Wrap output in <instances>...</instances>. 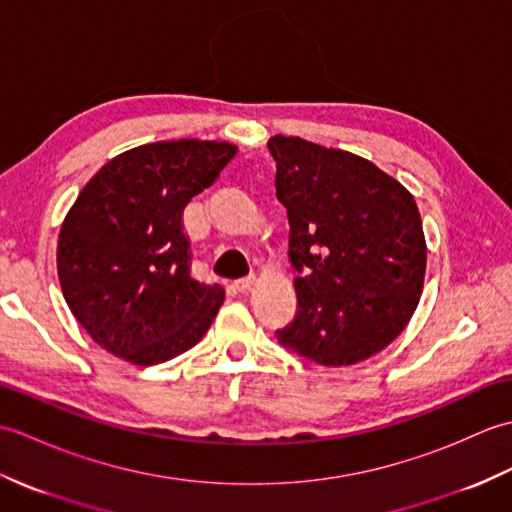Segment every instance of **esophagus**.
Returning a JSON list of instances; mask_svg holds the SVG:
<instances>
[{"label":"esophagus","mask_w":512,"mask_h":512,"mask_svg":"<svg viewBox=\"0 0 512 512\" xmlns=\"http://www.w3.org/2000/svg\"><path fill=\"white\" fill-rule=\"evenodd\" d=\"M255 277H246V279H239V281H235V290L237 292H248L250 288L255 286Z\"/></svg>","instance_id":"obj_1"}]
</instances>
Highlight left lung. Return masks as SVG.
<instances>
[{
  "instance_id": "obj_1",
  "label": "left lung",
  "mask_w": 512,
  "mask_h": 512,
  "mask_svg": "<svg viewBox=\"0 0 512 512\" xmlns=\"http://www.w3.org/2000/svg\"><path fill=\"white\" fill-rule=\"evenodd\" d=\"M277 200L290 222L297 317L277 341L328 367L361 363L407 328L427 268L413 195L374 162L273 136Z\"/></svg>"
}]
</instances>
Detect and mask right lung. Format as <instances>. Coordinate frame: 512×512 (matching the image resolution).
Listing matches in <instances>:
<instances>
[{"instance_id":"right-lung-1","label":"right lung","mask_w":512,"mask_h":512,"mask_svg":"<svg viewBox=\"0 0 512 512\" xmlns=\"http://www.w3.org/2000/svg\"><path fill=\"white\" fill-rule=\"evenodd\" d=\"M237 147L160 140L107 162L65 215L57 246L63 297L103 350L156 365L191 350L211 328L224 290L191 277L182 213Z\"/></svg>"}]
</instances>
